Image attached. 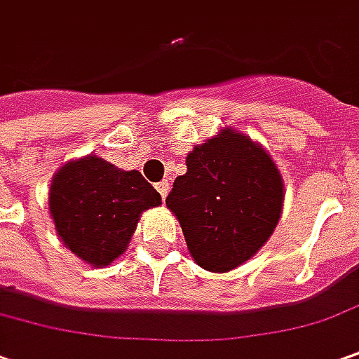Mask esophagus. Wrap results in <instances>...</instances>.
<instances>
[{"label": "esophagus", "mask_w": 359, "mask_h": 359, "mask_svg": "<svg viewBox=\"0 0 359 359\" xmlns=\"http://www.w3.org/2000/svg\"><path fill=\"white\" fill-rule=\"evenodd\" d=\"M169 189H170L169 180H163V182H159V184H157V190H159L161 198H163V200L167 198V194H169Z\"/></svg>", "instance_id": "obj_1"}]
</instances>
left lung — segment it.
Returning <instances> with one entry per match:
<instances>
[{
    "mask_svg": "<svg viewBox=\"0 0 359 359\" xmlns=\"http://www.w3.org/2000/svg\"><path fill=\"white\" fill-rule=\"evenodd\" d=\"M285 187L271 155L236 129H222L187 155V172L167 196L187 248L206 271L245 263L271 238Z\"/></svg>",
    "mask_w": 359,
    "mask_h": 359,
    "instance_id": "8db88e82",
    "label": "left lung"
}]
</instances>
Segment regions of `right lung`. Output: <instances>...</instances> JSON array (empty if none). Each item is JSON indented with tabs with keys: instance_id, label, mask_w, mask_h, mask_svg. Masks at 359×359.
Here are the masks:
<instances>
[{
	"instance_id": "right-lung-1",
	"label": "right lung",
	"mask_w": 359,
	"mask_h": 359,
	"mask_svg": "<svg viewBox=\"0 0 359 359\" xmlns=\"http://www.w3.org/2000/svg\"><path fill=\"white\" fill-rule=\"evenodd\" d=\"M159 204L161 194L139 170H121L96 155L62 165L48 192L58 238L94 267L128 250L141 212Z\"/></svg>"
}]
</instances>
